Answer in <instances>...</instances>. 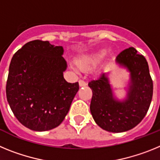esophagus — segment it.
<instances>
[{
  "label": "esophagus",
  "mask_w": 160,
  "mask_h": 160,
  "mask_svg": "<svg viewBox=\"0 0 160 160\" xmlns=\"http://www.w3.org/2000/svg\"><path fill=\"white\" fill-rule=\"evenodd\" d=\"M78 83H79V86H80L81 87H86V86H87V82H86L85 81H83V80H79Z\"/></svg>",
  "instance_id": "obj_1"
}]
</instances>
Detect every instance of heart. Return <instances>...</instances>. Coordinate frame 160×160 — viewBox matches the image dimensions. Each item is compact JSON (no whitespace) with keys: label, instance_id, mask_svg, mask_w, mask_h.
Segmentation results:
<instances>
[{"label":"heart","instance_id":"1","mask_svg":"<svg viewBox=\"0 0 160 160\" xmlns=\"http://www.w3.org/2000/svg\"><path fill=\"white\" fill-rule=\"evenodd\" d=\"M107 54V50L105 49H101L93 52L89 54L82 55L76 60V63L78 68L87 70L94 67L98 64H99Z\"/></svg>","mask_w":160,"mask_h":160}]
</instances>
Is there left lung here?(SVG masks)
<instances>
[{
    "mask_svg": "<svg viewBox=\"0 0 160 160\" xmlns=\"http://www.w3.org/2000/svg\"><path fill=\"white\" fill-rule=\"evenodd\" d=\"M130 73L127 98L114 97L109 73H102L88 84L92 90L90 113L96 123L105 131L119 133L129 131L145 117L153 94V82L146 58L133 47L124 49L115 59Z\"/></svg>",
    "mask_w": 160,
    "mask_h": 160,
    "instance_id": "8db88e82",
    "label": "left lung"
}]
</instances>
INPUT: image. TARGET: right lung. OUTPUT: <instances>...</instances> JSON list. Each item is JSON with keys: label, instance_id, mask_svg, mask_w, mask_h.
Here are the masks:
<instances>
[{"label": "right lung", "instance_id": "right-lung-1", "mask_svg": "<svg viewBox=\"0 0 160 160\" xmlns=\"http://www.w3.org/2000/svg\"><path fill=\"white\" fill-rule=\"evenodd\" d=\"M62 46L35 40L24 45L11 60L6 97L22 125L35 131L57 128L69 112L78 82L63 77L67 63Z\"/></svg>", "mask_w": 160, "mask_h": 160}]
</instances>
